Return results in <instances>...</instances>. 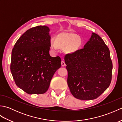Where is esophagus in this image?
Returning a JSON list of instances; mask_svg holds the SVG:
<instances>
[{
	"instance_id": "esophagus-1",
	"label": "esophagus",
	"mask_w": 122,
	"mask_h": 122,
	"mask_svg": "<svg viewBox=\"0 0 122 122\" xmlns=\"http://www.w3.org/2000/svg\"><path fill=\"white\" fill-rule=\"evenodd\" d=\"M61 66H66V63H65V62H64V61H61Z\"/></svg>"
}]
</instances>
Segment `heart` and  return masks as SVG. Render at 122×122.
Instances as JSON below:
<instances>
[{"instance_id": "heart-1", "label": "heart", "mask_w": 122, "mask_h": 122, "mask_svg": "<svg viewBox=\"0 0 122 122\" xmlns=\"http://www.w3.org/2000/svg\"><path fill=\"white\" fill-rule=\"evenodd\" d=\"M81 45V41L78 37L73 33L62 32L56 36L55 40L52 39L50 41V46L54 51H58L59 47L66 46V51L73 53L77 51Z\"/></svg>"}]
</instances>
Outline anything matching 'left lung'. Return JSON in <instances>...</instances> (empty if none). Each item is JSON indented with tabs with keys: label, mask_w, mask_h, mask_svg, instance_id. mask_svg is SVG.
<instances>
[{
	"label": "left lung",
	"mask_w": 122,
	"mask_h": 122,
	"mask_svg": "<svg viewBox=\"0 0 122 122\" xmlns=\"http://www.w3.org/2000/svg\"><path fill=\"white\" fill-rule=\"evenodd\" d=\"M64 60L68 86L77 99H95L109 86L113 69L110 52L98 35L92 32L84 48L66 54Z\"/></svg>",
	"instance_id": "1"
}]
</instances>
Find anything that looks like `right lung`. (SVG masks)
Returning <instances> with one entry per match:
<instances>
[{
	"instance_id": "obj_1",
	"label": "right lung",
	"mask_w": 122,
	"mask_h": 122,
	"mask_svg": "<svg viewBox=\"0 0 122 122\" xmlns=\"http://www.w3.org/2000/svg\"><path fill=\"white\" fill-rule=\"evenodd\" d=\"M50 29L39 25L26 31L14 46L10 70L17 86L29 94L46 93L61 67L59 56L52 57Z\"/></svg>"
}]
</instances>
